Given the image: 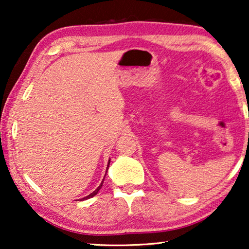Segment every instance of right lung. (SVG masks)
Masks as SVG:
<instances>
[{"mask_svg": "<svg viewBox=\"0 0 249 249\" xmlns=\"http://www.w3.org/2000/svg\"><path fill=\"white\" fill-rule=\"evenodd\" d=\"M108 165H110V160H108V163H107V169H108ZM105 176H107V175H105ZM104 178H105V177H104ZM103 181H104V179H103ZM103 181H102V183H101V185L97 187V189H96V190H94V192H93V193H91V194H90V195H88V196H86V197H84V198H83V199H81V200H84V199H87V198H90V197H93V196H95V195H96V194L98 193V190H100V189L102 188V185H103Z\"/></svg>", "mask_w": 249, "mask_h": 249, "instance_id": "obj_1", "label": "right lung"}]
</instances>
